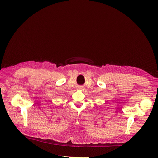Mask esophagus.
Returning <instances> with one entry per match:
<instances>
[{"label":"esophagus","instance_id":"obj_1","mask_svg":"<svg viewBox=\"0 0 158 158\" xmlns=\"http://www.w3.org/2000/svg\"><path fill=\"white\" fill-rule=\"evenodd\" d=\"M84 89V87H79V88H78V89Z\"/></svg>","mask_w":158,"mask_h":158}]
</instances>
